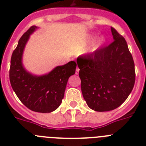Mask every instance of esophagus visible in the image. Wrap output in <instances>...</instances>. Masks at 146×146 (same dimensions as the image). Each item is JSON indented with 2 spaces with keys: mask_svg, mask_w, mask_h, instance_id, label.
Segmentation results:
<instances>
[{
  "mask_svg": "<svg viewBox=\"0 0 146 146\" xmlns=\"http://www.w3.org/2000/svg\"><path fill=\"white\" fill-rule=\"evenodd\" d=\"M79 71H80L79 68H78V67H77V69H76L75 74H79Z\"/></svg>",
  "mask_w": 146,
  "mask_h": 146,
  "instance_id": "34e87169",
  "label": "esophagus"
}]
</instances>
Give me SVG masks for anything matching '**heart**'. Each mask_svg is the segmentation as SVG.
I'll use <instances>...</instances> for the list:
<instances>
[{
	"mask_svg": "<svg viewBox=\"0 0 146 146\" xmlns=\"http://www.w3.org/2000/svg\"><path fill=\"white\" fill-rule=\"evenodd\" d=\"M96 36V34L94 33H90V34L88 35L87 39L88 41H92L93 39H94ZM107 42V38L104 36H101L98 37L97 38L95 39L94 42L92 43V44L91 45V47H89L88 50V52L89 54H94L97 52L99 50H101L104 45L106 44Z\"/></svg>",
	"mask_w": 146,
	"mask_h": 146,
	"instance_id": "heart-1",
	"label": "heart"
}]
</instances>
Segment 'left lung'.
<instances>
[{"label":"left lung","mask_w":146,"mask_h":146,"mask_svg":"<svg viewBox=\"0 0 146 146\" xmlns=\"http://www.w3.org/2000/svg\"><path fill=\"white\" fill-rule=\"evenodd\" d=\"M114 42L77 58L82 96L91 109L110 111L125 102L135 82L134 60L126 40L111 27Z\"/></svg>","instance_id":"1"}]
</instances>
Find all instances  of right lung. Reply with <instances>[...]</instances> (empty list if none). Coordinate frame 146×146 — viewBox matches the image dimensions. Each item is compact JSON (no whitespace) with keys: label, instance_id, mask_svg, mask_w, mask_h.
Returning a JSON list of instances; mask_svg holds the SVG:
<instances>
[{"label":"right lung","instance_id":"right-lung-1","mask_svg":"<svg viewBox=\"0 0 146 146\" xmlns=\"http://www.w3.org/2000/svg\"><path fill=\"white\" fill-rule=\"evenodd\" d=\"M38 28L36 25L31 27L19 40L11 55L9 79L13 90L25 106L37 113H47L61 104L68 80L75 74L77 64L70 61L42 75L27 71L23 63V52L30 36Z\"/></svg>","mask_w":146,"mask_h":146}]
</instances>
